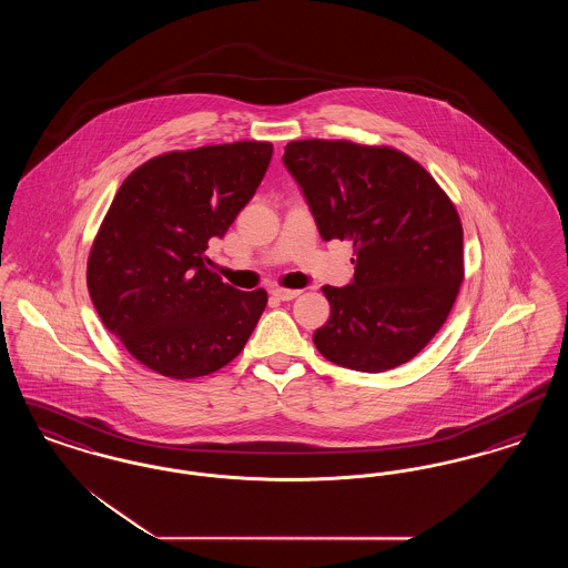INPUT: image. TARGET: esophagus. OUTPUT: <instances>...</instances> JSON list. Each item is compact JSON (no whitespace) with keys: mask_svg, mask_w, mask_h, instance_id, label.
<instances>
[{"mask_svg":"<svg viewBox=\"0 0 568 568\" xmlns=\"http://www.w3.org/2000/svg\"><path fill=\"white\" fill-rule=\"evenodd\" d=\"M272 296L276 300H283V302H290L294 297L300 296V290H283V287H274L271 292Z\"/></svg>","mask_w":568,"mask_h":568,"instance_id":"obj_1","label":"esophagus"}]
</instances>
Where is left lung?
<instances>
[{
    "instance_id": "left-lung-1",
    "label": "left lung",
    "mask_w": 568,
    "mask_h": 568,
    "mask_svg": "<svg viewBox=\"0 0 568 568\" xmlns=\"http://www.w3.org/2000/svg\"><path fill=\"white\" fill-rule=\"evenodd\" d=\"M283 163L325 243H353L355 274L325 285V359L383 373L413 359L445 324L464 278L462 223L433 176L389 146L294 140Z\"/></svg>"
}]
</instances>
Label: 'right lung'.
Wrapping results in <instances>:
<instances>
[{
	"instance_id": "1",
	"label": "right lung",
	"mask_w": 568,
	"mask_h": 568,
	"mask_svg": "<svg viewBox=\"0 0 568 568\" xmlns=\"http://www.w3.org/2000/svg\"><path fill=\"white\" fill-rule=\"evenodd\" d=\"M271 142L174 151L142 163L116 191L87 264L91 302L140 364L170 378L211 375L243 352L268 294L206 268L260 187Z\"/></svg>"
}]
</instances>
